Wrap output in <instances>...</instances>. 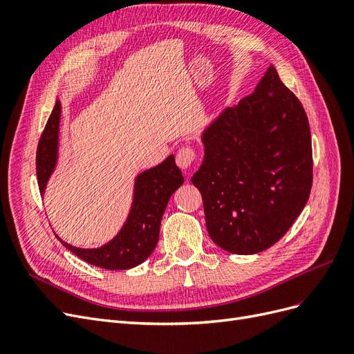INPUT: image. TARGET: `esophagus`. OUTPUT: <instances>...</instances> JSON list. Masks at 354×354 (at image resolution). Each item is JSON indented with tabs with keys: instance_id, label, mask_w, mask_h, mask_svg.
<instances>
[{
	"instance_id": "esophagus-1",
	"label": "esophagus",
	"mask_w": 354,
	"mask_h": 354,
	"mask_svg": "<svg viewBox=\"0 0 354 354\" xmlns=\"http://www.w3.org/2000/svg\"><path fill=\"white\" fill-rule=\"evenodd\" d=\"M195 159H196V151H195V147H192V146H183V147H180L177 155H176L177 165H178L181 169H187Z\"/></svg>"
}]
</instances>
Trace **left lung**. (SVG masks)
Instances as JSON below:
<instances>
[{
  "label": "left lung",
  "mask_w": 354,
  "mask_h": 354,
  "mask_svg": "<svg viewBox=\"0 0 354 354\" xmlns=\"http://www.w3.org/2000/svg\"><path fill=\"white\" fill-rule=\"evenodd\" d=\"M192 177L211 239L232 254L270 248L292 226L313 183L306 111L270 65L255 91L203 133Z\"/></svg>",
  "instance_id": "1"
}]
</instances>
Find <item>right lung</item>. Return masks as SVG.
<instances>
[{"label":"right lung","mask_w":354,"mask_h":354,"mask_svg":"<svg viewBox=\"0 0 354 354\" xmlns=\"http://www.w3.org/2000/svg\"><path fill=\"white\" fill-rule=\"evenodd\" d=\"M60 102L57 100L42 131L37 147V178L39 194H44L47 180L57 158ZM183 185V176L171 155L162 164L137 177L134 203L125 226L118 236L97 250H81L63 242L81 260L108 270H127L143 263L155 250L159 227L171 195Z\"/></svg>","instance_id":"obj_1"}]
</instances>
